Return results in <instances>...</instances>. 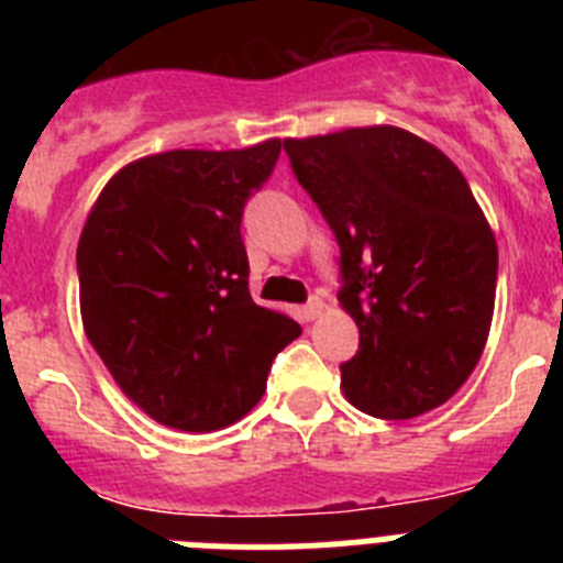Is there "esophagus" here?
Wrapping results in <instances>:
<instances>
[{
  "instance_id": "esophagus-1",
  "label": "esophagus",
  "mask_w": 563,
  "mask_h": 563,
  "mask_svg": "<svg viewBox=\"0 0 563 563\" xmlns=\"http://www.w3.org/2000/svg\"><path fill=\"white\" fill-rule=\"evenodd\" d=\"M298 312H301V318H305V321H316V318L324 312V301H321V298H310V301H307V305L301 307Z\"/></svg>"
}]
</instances>
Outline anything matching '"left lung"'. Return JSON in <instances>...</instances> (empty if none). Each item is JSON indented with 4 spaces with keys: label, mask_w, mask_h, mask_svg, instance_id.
<instances>
[{
    "label": "left lung",
    "mask_w": 563,
    "mask_h": 563,
    "mask_svg": "<svg viewBox=\"0 0 563 563\" xmlns=\"http://www.w3.org/2000/svg\"><path fill=\"white\" fill-rule=\"evenodd\" d=\"M298 183L341 245L338 305L361 332L343 397L411 420L479 363L496 301V236L460 168L400 126L285 137Z\"/></svg>",
    "instance_id": "left-lung-1"
}]
</instances>
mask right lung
I'll list each match as a JSON object with an SVG mask.
<instances>
[{
  "label": "right lung",
  "mask_w": 563,
  "mask_h": 563,
  "mask_svg": "<svg viewBox=\"0 0 563 563\" xmlns=\"http://www.w3.org/2000/svg\"><path fill=\"white\" fill-rule=\"evenodd\" d=\"M282 141L174 148L112 174L78 239L89 343L118 389L154 422L206 434L262 400L267 372L301 327L247 290L239 222Z\"/></svg>",
  "instance_id": "add662e5"
}]
</instances>
